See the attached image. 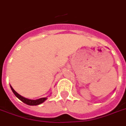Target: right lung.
Instances as JSON below:
<instances>
[{
  "instance_id": "1",
  "label": "right lung",
  "mask_w": 126,
  "mask_h": 126,
  "mask_svg": "<svg viewBox=\"0 0 126 126\" xmlns=\"http://www.w3.org/2000/svg\"><path fill=\"white\" fill-rule=\"evenodd\" d=\"M11 89L12 91L13 92V93L15 94V95L19 99H20L21 101H23L24 103L27 105H39L44 103L46 100L47 99V97H43V98H40V99H38L36 100H32L29 99H27V98H25V97H22L21 95H20L19 93H17L13 89V88L11 86Z\"/></svg>"
}]
</instances>
